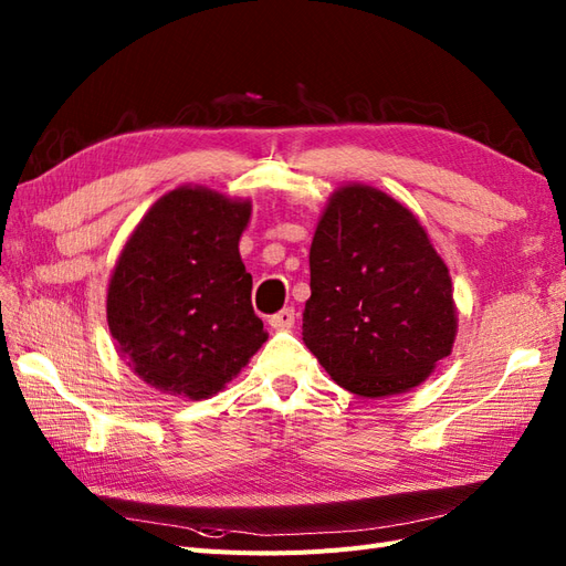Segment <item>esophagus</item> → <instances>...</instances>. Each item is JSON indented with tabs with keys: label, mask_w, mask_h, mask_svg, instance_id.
Returning a JSON list of instances; mask_svg holds the SVG:
<instances>
[{
	"label": "esophagus",
	"mask_w": 566,
	"mask_h": 566,
	"mask_svg": "<svg viewBox=\"0 0 566 566\" xmlns=\"http://www.w3.org/2000/svg\"><path fill=\"white\" fill-rule=\"evenodd\" d=\"M295 321H297L295 306H285V310H281L279 314L269 316V325L273 331H290L295 325Z\"/></svg>",
	"instance_id": "esophagus-1"
}]
</instances>
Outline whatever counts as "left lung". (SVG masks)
I'll return each instance as SVG.
<instances>
[{"label":"left lung","instance_id":"obj_1","mask_svg":"<svg viewBox=\"0 0 566 566\" xmlns=\"http://www.w3.org/2000/svg\"><path fill=\"white\" fill-rule=\"evenodd\" d=\"M310 269L302 339L339 387L370 399L401 394L451 354L449 269L413 212L378 188L335 191Z\"/></svg>","mask_w":566,"mask_h":566}]
</instances>
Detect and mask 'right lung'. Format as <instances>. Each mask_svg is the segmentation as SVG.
<instances>
[{
    "label": "right lung",
    "instance_id": "obj_1",
    "mask_svg": "<svg viewBox=\"0 0 566 566\" xmlns=\"http://www.w3.org/2000/svg\"><path fill=\"white\" fill-rule=\"evenodd\" d=\"M248 200L181 186L134 229L108 285V325L139 378L208 399L266 342L252 276L238 252Z\"/></svg>",
    "mask_w": 566,
    "mask_h": 566
}]
</instances>
